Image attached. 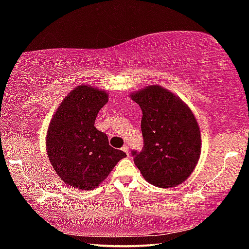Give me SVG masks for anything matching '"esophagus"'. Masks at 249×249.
I'll return each mask as SVG.
<instances>
[{"label":"esophagus","instance_id":"esophagus-1","mask_svg":"<svg viewBox=\"0 0 249 249\" xmlns=\"http://www.w3.org/2000/svg\"><path fill=\"white\" fill-rule=\"evenodd\" d=\"M122 150H123L126 155H129V148H128L127 145H125V146L122 147Z\"/></svg>","mask_w":249,"mask_h":249}]
</instances>
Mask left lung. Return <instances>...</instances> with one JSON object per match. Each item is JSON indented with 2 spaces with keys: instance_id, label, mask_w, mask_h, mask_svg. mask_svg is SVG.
<instances>
[{
  "instance_id": "obj_1",
  "label": "left lung",
  "mask_w": 249,
  "mask_h": 249,
  "mask_svg": "<svg viewBox=\"0 0 249 249\" xmlns=\"http://www.w3.org/2000/svg\"><path fill=\"white\" fill-rule=\"evenodd\" d=\"M142 111L144 146L133 150L134 162L149 183L176 187L191 175L201 153L199 125L191 109L159 86L130 95Z\"/></svg>"
}]
</instances>
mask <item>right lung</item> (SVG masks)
Segmentation results:
<instances>
[{
	"mask_svg": "<svg viewBox=\"0 0 249 249\" xmlns=\"http://www.w3.org/2000/svg\"><path fill=\"white\" fill-rule=\"evenodd\" d=\"M108 94L89 86H79L59 105L49 124L47 154L65 183L92 190L107 178L126 154L108 145L107 134L94 122Z\"/></svg>",
	"mask_w": 249,
	"mask_h": 249,
	"instance_id": "obj_1",
	"label": "right lung"
}]
</instances>
